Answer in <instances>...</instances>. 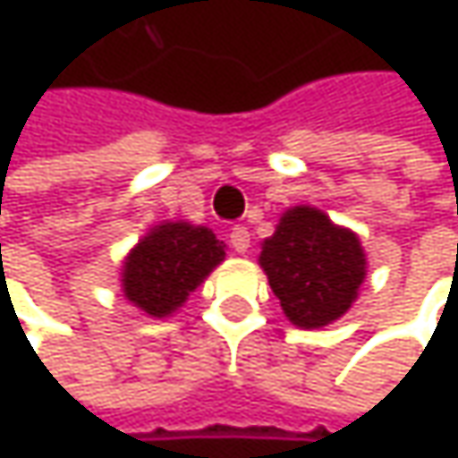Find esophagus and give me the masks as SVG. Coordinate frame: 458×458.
Instances as JSON below:
<instances>
[{
  "mask_svg": "<svg viewBox=\"0 0 458 458\" xmlns=\"http://www.w3.org/2000/svg\"><path fill=\"white\" fill-rule=\"evenodd\" d=\"M249 243H251V233L243 228V225H235V228L230 230V246L238 254H246L249 251Z\"/></svg>",
  "mask_w": 458,
  "mask_h": 458,
  "instance_id": "obj_1",
  "label": "esophagus"
}]
</instances>
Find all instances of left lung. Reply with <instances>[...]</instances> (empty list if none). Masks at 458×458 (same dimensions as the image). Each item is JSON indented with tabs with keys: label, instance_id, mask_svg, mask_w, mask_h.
Instances as JSON below:
<instances>
[{
	"label": "left lung",
	"instance_id": "8db88e82",
	"mask_svg": "<svg viewBox=\"0 0 458 458\" xmlns=\"http://www.w3.org/2000/svg\"><path fill=\"white\" fill-rule=\"evenodd\" d=\"M259 267L284 316L300 328H323L358 300L366 281V251L358 233L328 220L310 204L289 207L262 241Z\"/></svg>",
	"mask_w": 458,
	"mask_h": 458
}]
</instances>
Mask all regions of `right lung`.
<instances>
[{
    "instance_id": "right-lung-1",
    "label": "right lung",
    "mask_w": 458,
    "mask_h": 458,
    "mask_svg": "<svg viewBox=\"0 0 458 458\" xmlns=\"http://www.w3.org/2000/svg\"><path fill=\"white\" fill-rule=\"evenodd\" d=\"M223 259L225 243L207 225L164 220L124 257L119 276L122 294L140 313L169 318Z\"/></svg>"
}]
</instances>
